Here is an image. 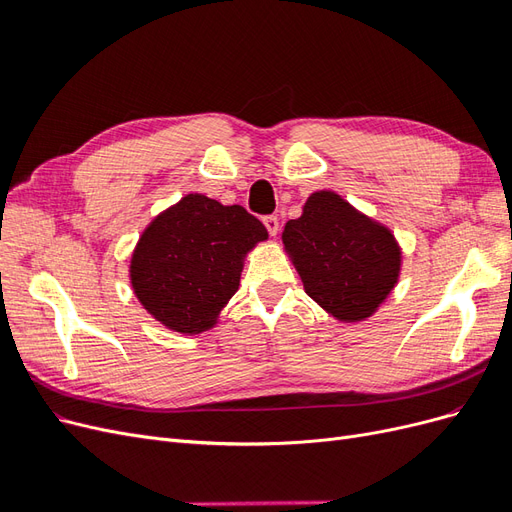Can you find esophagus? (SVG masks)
Returning <instances> with one entry per match:
<instances>
[{"mask_svg": "<svg viewBox=\"0 0 512 512\" xmlns=\"http://www.w3.org/2000/svg\"><path fill=\"white\" fill-rule=\"evenodd\" d=\"M262 224H265V228L269 230L271 237H275L277 230H280V220H277L275 215H265V218H262Z\"/></svg>", "mask_w": 512, "mask_h": 512, "instance_id": "esophagus-1", "label": "esophagus"}]
</instances>
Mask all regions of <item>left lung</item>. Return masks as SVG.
I'll return each instance as SVG.
<instances>
[{"instance_id":"obj_1","label":"left lung","mask_w":512,"mask_h":512,"mask_svg":"<svg viewBox=\"0 0 512 512\" xmlns=\"http://www.w3.org/2000/svg\"><path fill=\"white\" fill-rule=\"evenodd\" d=\"M282 241L305 292L342 322L369 318L397 284L401 250L393 232L335 192L309 196Z\"/></svg>"}]
</instances>
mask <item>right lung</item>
Segmentation results:
<instances>
[{
    "mask_svg": "<svg viewBox=\"0 0 512 512\" xmlns=\"http://www.w3.org/2000/svg\"><path fill=\"white\" fill-rule=\"evenodd\" d=\"M267 237L262 222L239 205L183 196L138 239L130 262L134 294L170 331H209L239 288L245 254Z\"/></svg>",
    "mask_w": 512,
    "mask_h": 512,
    "instance_id": "add662e5",
    "label": "right lung"
}]
</instances>
